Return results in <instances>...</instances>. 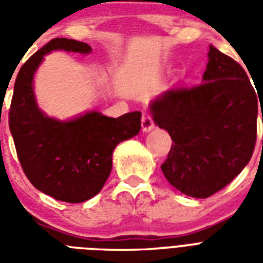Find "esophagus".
<instances>
[{
    "mask_svg": "<svg viewBox=\"0 0 263 263\" xmlns=\"http://www.w3.org/2000/svg\"><path fill=\"white\" fill-rule=\"evenodd\" d=\"M153 128H154L153 117L148 113H143V116H142V129H143V132L152 131Z\"/></svg>",
    "mask_w": 263,
    "mask_h": 263,
    "instance_id": "obj_1",
    "label": "esophagus"
}]
</instances>
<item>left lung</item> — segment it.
Here are the masks:
<instances>
[{"label": "left lung", "instance_id": "left-lung-1", "mask_svg": "<svg viewBox=\"0 0 263 263\" xmlns=\"http://www.w3.org/2000/svg\"><path fill=\"white\" fill-rule=\"evenodd\" d=\"M208 59L202 83L165 91L150 105L154 123L173 140L162 173L192 198L228 185L249 164L257 142L258 90L240 64L214 46Z\"/></svg>", "mask_w": 263, "mask_h": 263}]
</instances>
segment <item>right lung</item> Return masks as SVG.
<instances>
[{"instance_id":"add662e5","label":"right lung","mask_w":263,"mask_h":263,"mask_svg":"<svg viewBox=\"0 0 263 263\" xmlns=\"http://www.w3.org/2000/svg\"><path fill=\"white\" fill-rule=\"evenodd\" d=\"M53 50L88 54L91 46L54 38L27 60L14 82L9 129L31 184L57 200L80 203L102 190L110 175L113 150L139 134L142 113L111 119L92 110L68 121L45 115L35 101L32 80L43 55Z\"/></svg>"}]
</instances>
